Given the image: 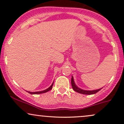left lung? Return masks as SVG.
Returning <instances> with one entry per match:
<instances>
[{"label": "left lung", "instance_id": "8db88e82", "mask_svg": "<svg viewBox=\"0 0 124 124\" xmlns=\"http://www.w3.org/2000/svg\"><path fill=\"white\" fill-rule=\"evenodd\" d=\"M71 85L72 87V88L74 89V91H75L76 92L80 93V94H85V95H91V94H94L95 93H97L98 92L99 90H101L102 89L101 88H99V89L98 90H91V91H89V90H82L81 88L78 87L76 86V85L75 83L74 80V78L73 76H72V78H71Z\"/></svg>", "mask_w": 124, "mask_h": 124}]
</instances>
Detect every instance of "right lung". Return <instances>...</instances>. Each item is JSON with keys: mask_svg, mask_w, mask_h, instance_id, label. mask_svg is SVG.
I'll return each mask as SVG.
<instances>
[{"mask_svg": "<svg viewBox=\"0 0 124 124\" xmlns=\"http://www.w3.org/2000/svg\"><path fill=\"white\" fill-rule=\"evenodd\" d=\"M53 83L52 84V85H50L49 87L47 88V89H46L45 90H43V91H37V92H30V91H27V92H28L29 93H30V94H42V93H46L48 92V91H50V90L52 88V87H53Z\"/></svg>", "mask_w": 124, "mask_h": 124, "instance_id": "right-lung-1", "label": "right lung"}]
</instances>
